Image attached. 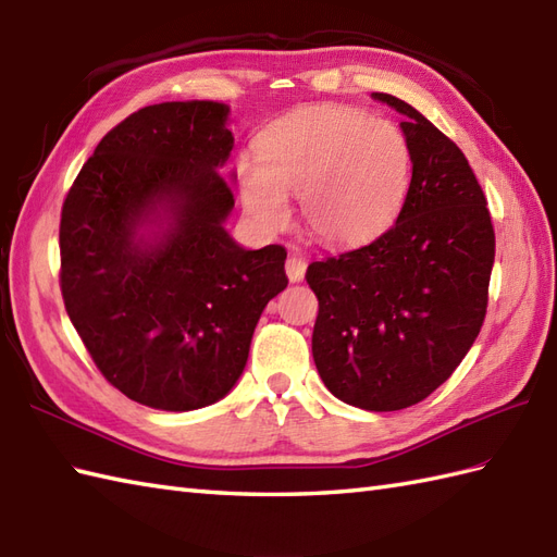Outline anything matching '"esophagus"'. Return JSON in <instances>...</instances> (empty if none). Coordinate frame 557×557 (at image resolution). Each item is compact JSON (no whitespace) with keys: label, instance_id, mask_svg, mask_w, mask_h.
Here are the masks:
<instances>
[{"label":"esophagus","instance_id":"1","mask_svg":"<svg viewBox=\"0 0 557 557\" xmlns=\"http://www.w3.org/2000/svg\"><path fill=\"white\" fill-rule=\"evenodd\" d=\"M305 271H307V262H305L302 257L293 255V257L286 259V274H288V278H290L293 283L302 281V278H305Z\"/></svg>","mask_w":557,"mask_h":557}]
</instances>
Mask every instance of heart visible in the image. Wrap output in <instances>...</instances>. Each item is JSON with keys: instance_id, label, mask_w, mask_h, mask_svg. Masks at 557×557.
Listing matches in <instances>:
<instances>
[{"instance_id": "1", "label": "heart", "mask_w": 557, "mask_h": 557, "mask_svg": "<svg viewBox=\"0 0 557 557\" xmlns=\"http://www.w3.org/2000/svg\"><path fill=\"white\" fill-rule=\"evenodd\" d=\"M257 150L259 162H238V185L247 214L267 228L288 219V195H298L319 240L367 243L391 228L410 193L412 152L403 131L357 109L298 111L276 121Z\"/></svg>"}]
</instances>
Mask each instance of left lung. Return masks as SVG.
Here are the masks:
<instances>
[{
	"label": "left lung",
	"mask_w": 557,
	"mask_h": 557,
	"mask_svg": "<svg viewBox=\"0 0 557 557\" xmlns=\"http://www.w3.org/2000/svg\"><path fill=\"white\" fill-rule=\"evenodd\" d=\"M412 152L410 193L374 243L307 267L324 386L369 412L422 403L476 341L496 257L486 195L448 135L386 92Z\"/></svg>",
	"instance_id": "1"
}]
</instances>
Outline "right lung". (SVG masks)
I'll return each instance as SVG.
<instances>
[{
    "label": "right lung",
    "instance_id": "right-lung-1",
    "mask_svg": "<svg viewBox=\"0 0 557 557\" xmlns=\"http://www.w3.org/2000/svg\"><path fill=\"white\" fill-rule=\"evenodd\" d=\"M228 107L164 102L111 128L61 207V295L102 376L166 412L236 386L286 247L228 236Z\"/></svg>",
    "mask_w": 557,
    "mask_h": 557
}]
</instances>
